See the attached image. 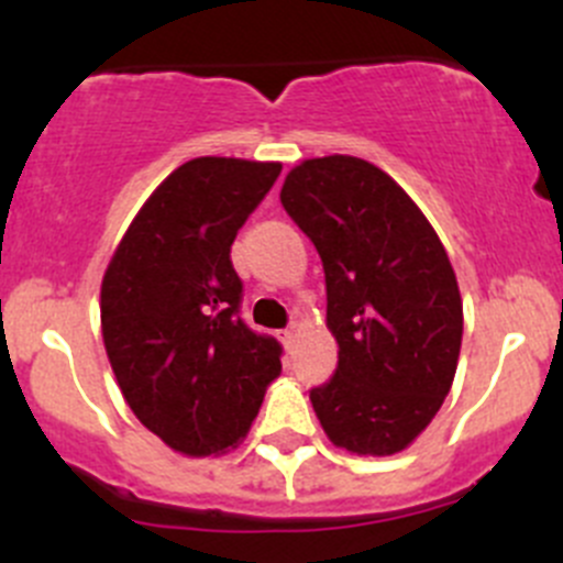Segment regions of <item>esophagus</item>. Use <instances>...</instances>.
I'll list each match as a JSON object with an SVG mask.
<instances>
[{
	"mask_svg": "<svg viewBox=\"0 0 563 563\" xmlns=\"http://www.w3.org/2000/svg\"><path fill=\"white\" fill-rule=\"evenodd\" d=\"M294 338H297V323H291L288 329H283V345H286V349H291Z\"/></svg>",
	"mask_w": 563,
	"mask_h": 563,
	"instance_id": "1",
	"label": "esophagus"
}]
</instances>
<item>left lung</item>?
Wrapping results in <instances>:
<instances>
[{
    "mask_svg": "<svg viewBox=\"0 0 563 563\" xmlns=\"http://www.w3.org/2000/svg\"><path fill=\"white\" fill-rule=\"evenodd\" d=\"M280 201L321 255L338 340V371L310 389L318 422L354 455L402 452L455 382L463 302L450 255L408 192L362 157L299 163Z\"/></svg>",
    "mask_w": 563,
    "mask_h": 563,
    "instance_id": "obj_1",
    "label": "left lung"
}]
</instances>
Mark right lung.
I'll use <instances>...</instances> for the list:
<instances>
[{
    "label": "right lung",
    "instance_id": "1",
    "mask_svg": "<svg viewBox=\"0 0 563 563\" xmlns=\"http://www.w3.org/2000/svg\"><path fill=\"white\" fill-rule=\"evenodd\" d=\"M280 163L196 157L146 198L113 250L100 323L119 389L146 430L187 457L223 455L247 435L280 343L240 318L231 245Z\"/></svg>",
    "mask_w": 563,
    "mask_h": 563
}]
</instances>
